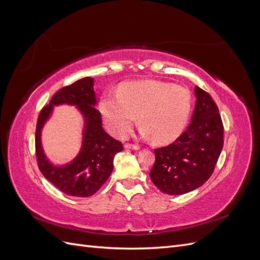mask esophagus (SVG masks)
I'll return each mask as SVG.
<instances>
[{
	"instance_id": "34e87169",
	"label": "esophagus",
	"mask_w": 260,
	"mask_h": 260,
	"mask_svg": "<svg viewBox=\"0 0 260 260\" xmlns=\"http://www.w3.org/2000/svg\"><path fill=\"white\" fill-rule=\"evenodd\" d=\"M123 147L125 149H133V151H139V149H140V146L133 145V144H125Z\"/></svg>"
}]
</instances>
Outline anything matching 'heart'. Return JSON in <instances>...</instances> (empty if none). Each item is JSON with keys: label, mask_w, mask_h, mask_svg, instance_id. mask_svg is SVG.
I'll return each mask as SVG.
<instances>
[{"label": "heart", "mask_w": 260, "mask_h": 260, "mask_svg": "<svg viewBox=\"0 0 260 260\" xmlns=\"http://www.w3.org/2000/svg\"><path fill=\"white\" fill-rule=\"evenodd\" d=\"M100 109L107 129L123 139L137 121L144 139L168 143L180 136L191 111V94L180 85L157 80L124 82L118 92L108 91Z\"/></svg>", "instance_id": "1"}]
</instances>
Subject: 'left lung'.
Masks as SVG:
<instances>
[{
	"label": "left lung",
	"mask_w": 260,
	"mask_h": 260,
	"mask_svg": "<svg viewBox=\"0 0 260 260\" xmlns=\"http://www.w3.org/2000/svg\"><path fill=\"white\" fill-rule=\"evenodd\" d=\"M194 92L191 123L174 143L154 151L156 160L149 177L169 195L185 194L205 183L223 147V125L216 103L198 85Z\"/></svg>",
	"instance_id": "left-lung-1"
}]
</instances>
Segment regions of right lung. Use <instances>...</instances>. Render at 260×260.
I'll return each mask as SVG.
<instances>
[{
	"mask_svg": "<svg viewBox=\"0 0 260 260\" xmlns=\"http://www.w3.org/2000/svg\"><path fill=\"white\" fill-rule=\"evenodd\" d=\"M93 85V78L86 77L57 91L39 115L36 129L39 169L61 192L78 198H88L100 190L114 169L115 155L122 151L119 141L103 129ZM60 105L75 106L84 119L81 151L73 161L64 165L54 164L48 159L41 139L43 127L51 116L53 107Z\"/></svg>",
	"mask_w": 260,
	"mask_h": 260,
	"instance_id": "add662e5",
	"label": "right lung"
}]
</instances>
